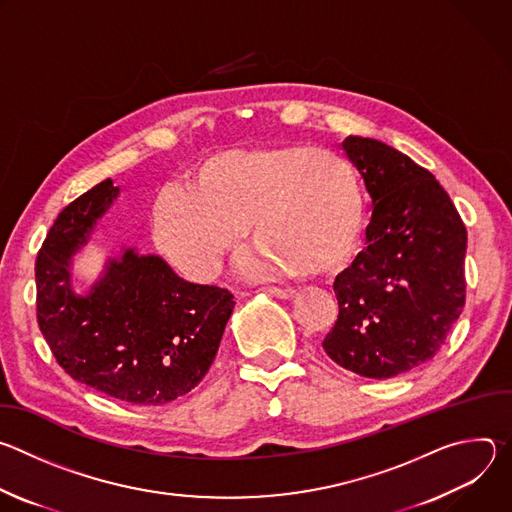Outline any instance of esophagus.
Here are the masks:
<instances>
[{
	"label": "esophagus",
	"instance_id": "1",
	"mask_svg": "<svg viewBox=\"0 0 512 512\" xmlns=\"http://www.w3.org/2000/svg\"><path fill=\"white\" fill-rule=\"evenodd\" d=\"M265 291L269 296H275L279 300H291L296 296L294 289H283V287H265ZM241 296H245V294H241Z\"/></svg>",
	"mask_w": 512,
	"mask_h": 512
}]
</instances>
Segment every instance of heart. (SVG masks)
<instances>
[{"label": "heart", "instance_id": "b5f03b06", "mask_svg": "<svg viewBox=\"0 0 512 512\" xmlns=\"http://www.w3.org/2000/svg\"><path fill=\"white\" fill-rule=\"evenodd\" d=\"M367 200L352 162L310 145L231 150L196 164L180 190L152 210L164 257L198 281H210L223 257L249 239L257 269L332 273L358 247Z\"/></svg>", "mask_w": 512, "mask_h": 512}]
</instances>
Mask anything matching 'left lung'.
Here are the masks:
<instances>
[{
	"label": "left lung",
	"instance_id": "8db88e82",
	"mask_svg": "<svg viewBox=\"0 0 512 512\" xmlns=\"http://www.w3.org/2000/svg\"><path fill=\"white\" fill-rule=\"evenodd\" d=\"M342 152L373 200L367 249L336 275L326 354L369 379L403 375L440 350L466 302V227L425 168L391 145L348 135Z\"/></svg>",
	"mask_w": 512,
	"mask_h": 512
}]
</instances>
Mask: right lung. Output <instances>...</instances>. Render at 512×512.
<instances>
[{
	"label": "right lung",
	"mask_w": 512,
	"mask_h": 512,
	"mask_svg": "<svg viewBox=\"0 0 512 512\" xmlns=\"http://www.w3.org/2000/svg\"><path fill=\"white\" fill-rule=\"evenodd\" d=\"M119 192L107 178L58 214L36 259L38 326L75 381L133 405H164L204 379L235 300L127 245L105 259L87 291H77L75 255Z\"/></svg>",
	"instance_id": "right-lung-1"
}]
</instances>
